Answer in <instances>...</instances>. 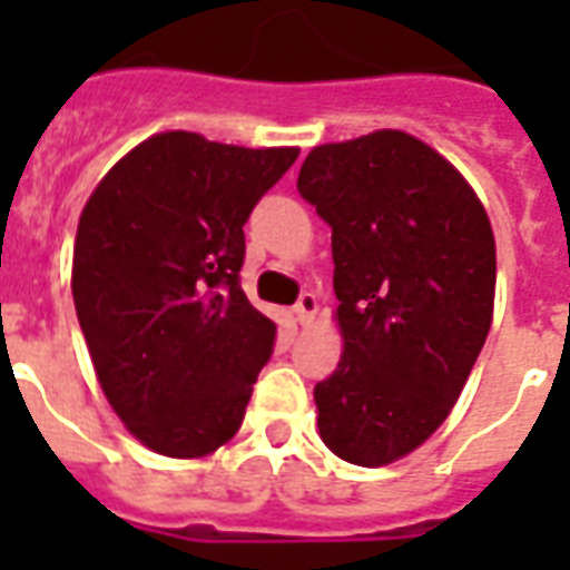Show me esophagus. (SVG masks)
I'll list each match as a JSON object with an SVG mask.
<instances>
[{"label": "esophagus", "instance_id": "esophagus-1", "mask_svg": "<svg viewBox=\"0 0 570 570\" xmlns=\"http://www.w3.org/2000/svg\"><path fill=\"white\" fill-rule=\"evenodd\" d=\"M293 313L298 325H311V322L316 320V313H320V298L313 293H302L298 295V302H295Z\"/></svg>", "mask_w": 570, "mask_h": 570}]
</instances>
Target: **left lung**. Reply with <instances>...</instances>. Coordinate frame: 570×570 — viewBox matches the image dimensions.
Wrapping results in <instances>:
<instances>
[{"label":"left lung","mask_w":570,"mask_h":570,"mask_svg":"<svg viewBox=\"0 0 570 570\" xmlns=\"http://www.w3.org/2000/svg\"><path fill=\"white\" fill-rule=\"evenodd\" d=\"M298 191L331 227L343 331L337 370L313 390L320 434L381 468L446 420L485 346L494 233L468 180L399 129L313 147Z\"/></svg>","instance_id":"8db88e82"}]
</instances>
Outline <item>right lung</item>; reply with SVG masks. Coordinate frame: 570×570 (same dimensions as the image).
<instances>
[{
  "label": "right lung",
  "instance_id": "1",
  "mask_svg": "<svg viewBox=\"0 0 570 570\" xmlns=\"http://www.w3.org/2000/svg\"><path fill=\"white\" fill-rule=\"evenodd\" d=\"M295 159L163 132L85 204L76 316L109 405L159 455L200 459L239 432L277 331L242 293V227Z\"/></svg>",
  "mask_w": 570,
  "mask_h": 570
}]
</instances>
